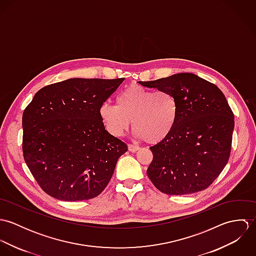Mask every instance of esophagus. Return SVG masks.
Masks as SVG:
<instances>
[{"label":"esophagus","instance_id":"esophagus-1","mask_svg":"<svg viewBox=\"0 0 256 256\" xmlns=\"http://www.w3.org/2000/svg\"><path fill=\"white\" fill-rule=\"evenodd\" d=\"M139 148H140L138 146H136V145H132V144H129V145H128V150H129L130 152H137Z\"/></svg>","mask_w":256,"mask_h":256}]
</instances>
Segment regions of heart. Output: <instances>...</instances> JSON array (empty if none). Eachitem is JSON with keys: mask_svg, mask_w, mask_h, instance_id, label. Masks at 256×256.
Listing matches in <instances>:
<instances>
[{"mask_svg": "<svg viewBox=\"0 0 256 256\" xmlns=\"http://www.w3.org/2000/svg\"><path fill=\"white\" fill-rule=\"evenodd\" d=\"M178 113L174 94L139 84L124 88L116 98V106L104 104L100 110V116L112 135L122 136L133 120L135 135L152 145L162 143L172 134Z\"/></svg>", "mask_w": 256, "mask_h": 256, "instance_id": "1", "label": "heart"}]
</instances>
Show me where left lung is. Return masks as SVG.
<instances>
[{"mask_svg":"<svg viewBox=\"0 0 256 256\" xmlns=\"http://www.w3.org/2000/svg\"><path fill=\"white\" fill-rule=\"evenodd\" d=\"M174 94L178 119L172 134L150 146L146 174L162 193L185 195L208 188L230 158L234 116L219 88L191 73L139 82Z\"/></svg>","mask_w":256,"mask_h":256,"instance_id":"left-lung-1","label":"left lung"}]
</instances>
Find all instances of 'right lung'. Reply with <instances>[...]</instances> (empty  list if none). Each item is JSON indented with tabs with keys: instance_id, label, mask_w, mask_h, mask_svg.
<instances>
[{
	"instance_id": "obj_1",
	"label": "right lung",
	"mask_w": 256,
	"mask_h": 256,
	"mask_svg": "<svg viewBox=\"0 0 256 256\" xmlns=\"http://www.w3.org/2000/svg\"><path fill=\"white\" fill-rule=\"evenodd\" d=\"M124 80L74 78L39 90L22 114V152L40 188L63 201L98 196L127 145L112 136L102 106Z\"/></svg>"
}]
</instances>
